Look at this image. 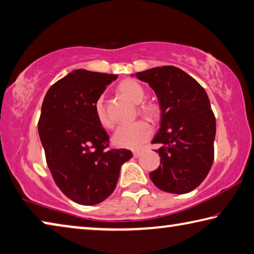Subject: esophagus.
I'll return each mask as SVG.
<instances>
[{"instance_id":"1","label":"esophagus","mask_w":254,"mask_h":254,"mask_svg":"<svg viewBox=\"0 0 254 254\" xmlns=\"http://www.w3.org/2000/svg\"><path fill=\"white\" fill-rule=\"evenodd\" d=\"M140 154H142V151H134V152H132V156H134V157H138V156H140Z\"/></svg>"}]
</instances>
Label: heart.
Wrapping results in <instances>:
<instances>
[{"label":"heart","instance_id":"heart-1","mask_svg":"<svg viewBox=\"0 0 254 254\" xmlns=\"http://www.w3.org/2000/svg\"><path fill=\"white\" fill-rule=\"evenodd\" d=\"M118 91L132 102L138 105V114L151 123L160 119L161 109L159 105L153 101H144L146 91L143 85L132 78H126L118 84ZM95 117L99 124L105 128H111L112 122L107 114L105 107V97L100 95L94 103ZM152 136V128L144 120H137L132 124L122 125L112 135V143L115 146L122 148L135 149L144 145Z\"/></svg>","mask_w":254,"mask_h":254}]
</instances>
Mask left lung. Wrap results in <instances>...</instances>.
Here are the masks:
<instances>
[{
	"instance_id": "1",
	"label": "left lung",
	"mask_w": 254,
	"mask_h": 254,
	"mask_svg": "<svg viewBox=\"0 0 254 254\" xmlns=\"http://www.w3.org/2000/svg\"><path fill=\"white\" fill-rule=\"evenodd\" d=\"M135 75L154 90L161 107V127L153 144L160 166L149 173L157 188L187 193L205 180L214 161L216 119L202 86L176 66H162Z\"/></svg>"
}]
</instances>
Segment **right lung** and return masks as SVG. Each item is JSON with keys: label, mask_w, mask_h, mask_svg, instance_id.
Masks as SVG:
<instances>
[{"label": "right lung", "mask_w": 254, "mask_h": 254, "mask_svg": "<svg viewBox=\"0 0 254 254\" xmlns=\"http://www.w3.org/2000/svg\"><path fill=\"white\" fill-rule=\"evenodd\" d=\"M115 74L76 69L45 95L39 137L54 181L80 205H97L114 192L128 149H107L109 136L95 117L94 103Z\"/></svg>", "instance_id": "obj_1"}]
</instances>
